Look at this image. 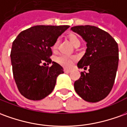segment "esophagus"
Returning a JSON list of instances; mask_svg holds the SVG:
<instances>
[{"instance_id": "esophagus-1", "label": "esophagus", "mask_w": 127, "mask_h": 127, "mask_svg": "<svg viewBox=\"0 0 127 127\" xmlns=\"http://www.w3.org/2000/svg\"><path fill=\"white\" fill-rule=\"evenodd\" d=\"M64 73H70L71 72V70L66 69H64Z\"/></svg>"}]
</instances>
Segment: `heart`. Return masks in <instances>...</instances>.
<instances>
[{"instance_id":"obj_1","label":"heart","mask_w":127,"mask_h":127,"mask_svg":"<svg viewBox=\"0 0 127 127\" xmlns=\"http://www.w3.org/2000/svg\"><path fill=\"white\" fill-rule=\"evenodd\" d=\"M71 42L73 46H75L78 43H80L79 38L74 34H71L69 36ZM59 44V40L57 39L55 40L54 44L51 46V49L53 51H56L58 49ZM76 60V57L75 56H69V55H60L57 57L55 58V61L56 63L60 64L62 66H64L66 68H70L72 66L73 63Z\"/></svg>"}]
</instances>
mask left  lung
Returning <instances> with one entry per match:
<instances>
[{
    "label": "left lung",
    "mask_w": 127,
    "mask_h": 127,
    "mask_svg": "<svg viewBox=\"0 0 127 127\" xmlns=\"http://www.w3.org/2000/svg\"><path fill=\"white\" fill-rule=\"evenodd\" d=\"M87 42V50L78 63L81 72L74 89L84 100L97 102L107 97L113 88L118 66V46L112 36L97 27L80 25L71 27Z\"/></svg>",
    "instance_id": "left-lung-1"
}]
</instances>
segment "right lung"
Segmentation results:
<instances>
[{"instance_id":"right-lung-1","label":"right lung","mask_w":127,"mask_h":127,"mask_svg":"<svg viewBox=\"0 0 127 127\" xmlns=\"http://www.w3.org/2000/svg\"><path fill=\"white\" fill-rule=\"evenodd\" d=\"M69 25H36L24 30L12 43L11 61L14 80L21 95L29 100H40L54 90L56 78L63 73L55 62L51 66V47Z\"/></svg>"}]
</instances>
